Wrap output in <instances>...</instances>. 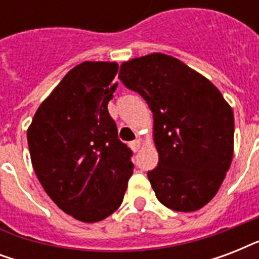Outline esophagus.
<instances>
[{"label": "esophagus", "instance_id": "34e87169", "mask_svg": "<svg viewBox=\"0 0 259 259\" xmlns=\"http://www.w3.org/2000/svg\"><path fill=\"white\" fill-rule=\"evenodd\" d=\"M129 145H130V148H132V150H133V152H137V150L140 149V146H141V141H140V140H136V141L130 142Z\"/></svg>", "mask_w": 259, "mask_h": 259}]
</instances>
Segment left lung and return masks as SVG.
Listing matches in <instances>:
<instances>
[{
    "instance_id": "obj_1",
    "label": "left lung",
    "mask_w": 259,
    "mask_h": 259,
    "mask_svg": "<svg viewBox=\"0 0 259 259\" xmlns=\"http://www.w3.org/2000/svg\"><path fill=\"white\" fill-rule=\"evenodd\" d=\"M118 78L153 113L158 164L148 177L160 203L180 212L204 207L231 165L233 109L208 79L168 55L122 63Z\"/></svg>"
}]
</instances>
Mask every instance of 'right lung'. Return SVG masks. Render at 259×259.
<instances>
[{
  "mask_svg": "<svg viewBox=\"0 0 259 259\" xmlns=\"http://www.w3.org/2000/svg\"><path fill=\"white\" fill-rule=\"evenodd\" d=\"M117 63L74 67L42 102L28 127L30 160L55 204L84 223L117 211L133 175V152L118 138L107 103Z\"/></svg>",
  "mask_w": 259,
  "mask_h": 259,
  "instance_id": "obj_1",
  "label": "right lung"
}]
</instances>
